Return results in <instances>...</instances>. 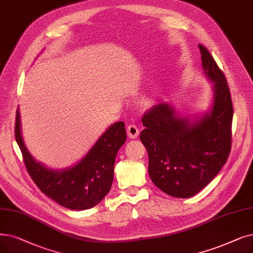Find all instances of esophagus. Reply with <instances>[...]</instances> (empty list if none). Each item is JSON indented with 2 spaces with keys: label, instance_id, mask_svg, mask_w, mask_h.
Returning a JSON list of instances; mask_svg holds the SVG:
<instances>
[{
  "label": "esophagus",
  "instance_id": "esophagus-1",
  "mask_svg": "<svg viewBox=\"0 0 253 253\" xmlns=\"http://www.w3.org/2000/svg\"><path fill=\"white\" fill-rule=\"evenodd\" d=\"M138 134H139V130L136 127V125L131 124L127 127V135L130 138H136L138 136Z\"/></svg>",
  "mask_w": 253,
  "mask_h": 253
}]
</instances>
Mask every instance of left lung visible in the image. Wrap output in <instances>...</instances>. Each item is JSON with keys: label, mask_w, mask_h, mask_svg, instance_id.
Masks as SVG:
<instances>
[{"label": "left lung", "mask_w": 253, "mask_h": 253, "mask_svg": "<svg viewBox=\"0 0 253 253\" xmlns=\"http://www.w3.org/2000/svg\"><path fill=\"white\" fill-rule=\"evenodd\" d=\"M202 66L213 83V101L202 116H180L163 102L142 117L139 138L149 154L152 182L167 194L188 199L225 164L232 147L233 103L227 82L209 50L199 44Z\"/></svg>", "instance_id": "left-lung-1"}]
</instances>
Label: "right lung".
<instances>
[{
	"label": "right lung",
	"mask_w": 253,
	"mask_h": 253,
	"mask_svg": "<svg viewBox=\"0 0 253 253\" xmlns=\"http://www.w3.org/2000/svg\"><path fill=\"white\" fill-rule=\"evenodd\" d=\"M14 130L32 180L52 201L70 210H86L99 204L111 190L117 153L126 140L124 122L109 126L82 160L60 170L48 169L31 155L21 136L18 108Z\"/></svg>",
	"instance_id": "add662e5"
}]
</instances>
